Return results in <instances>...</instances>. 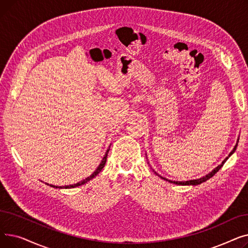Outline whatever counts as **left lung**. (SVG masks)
I'll return each mask as SVG.
<instances>
[{"label": "left lung", "instance_id": "8db88e82", "mask_svg": "<svg viewBox=\"0 0 248 248\" xmlns=\"http://www.w3.org/2000/svg\"><path fill=\"white\" fill-rule=\"evenodd\" d=\"M238 140H239V139H237V142H236V145L234 146V148H233V150L229 153V155H227V157L225 158V160H223V162L221 163L220 165H218L214 170H212L210 173H208L207 175H205V176H203V177H201V178H199V179H194V180H189V181H172V180H168L167 178H164V177H162V176H160V175H158L160 178H162L163 180H165V181H168L169 183H173V184H175V185H181V186H196V185H199V184H201V183H203V182H206L207 180H209L210 178H212L221 168H222V166L225 164V162L228 160V158L230 157V155L235 152V150H236V148H237V144H238ZM146 155H147V154H146Z\"/></svg>", "mask_w": 248, "mask_h": 248}]
</instances>
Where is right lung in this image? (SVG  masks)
I'll return each mask as SVG.
<instances>
[{
	"label": "right lung",
	"mask_w": 248,
	"mask_h": 248,
	"mask_svg": "<svg viewBox=\"0 0 248 248\" xmlns=\"http://www.w3.org/2000/svg\"><path fill=\"white\" fill-rule=\"evenodd\" d=\"M110 146H111V144L109 145V147H108V149L107 150L106 154H104V155H103V158H102V160H101L100 164H99V165H98V167L96 168V170H95L93 174H91L89 177L85 178L84 180H82V181H80V182H78V183H76V184H73V185H67V186H54V185H49L48 183H46V184H47L48 186H50V187H53V188H56V189H71V188H75V187H78V186L84 185L85 183H87V182H89L90 180H93L94 177H96V176L100 173V171H101L102 169H103L104 165H106V163H107L108 154V152H109V148H110Z\"/></svg>",
	"instance_id": "obj_1"
}]
</instances>
